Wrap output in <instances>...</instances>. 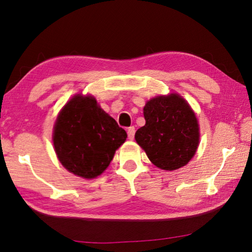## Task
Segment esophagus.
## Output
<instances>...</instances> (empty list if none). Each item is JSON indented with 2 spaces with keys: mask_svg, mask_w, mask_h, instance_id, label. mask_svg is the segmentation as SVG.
Here are the masks:
<instances>
[{
  "mask_svg": "<svg viewBox=\"0 0 252 252\" xmlns=\"http://www.w3.org/2000/svg\"><path fill=\"white\" fill-rule=\"evenodd\" d=\"M134 134H135V127L134 126H130L129 129H127V138L130 140H133L134 139Z\"/></svg>",
  "mask_w": 252,
  "mask_h": 252,
  "instance_id": "34e87169",
  "label": "esophagus"
}]
</instances>
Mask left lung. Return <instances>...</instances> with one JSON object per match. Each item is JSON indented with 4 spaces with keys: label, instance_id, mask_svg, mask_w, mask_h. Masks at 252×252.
Wrapping results in <instances>:
<instances>
[{
    "label": "left lung",
    "instance_id": "obj_1",
    "mask_svg": "<svg viewBox=\"0 0 252 252\" xmlns=\"http://www.w3.org/2000/svg\"><path fill=\"white\" fill-rule=\"evenodd\" d=\"M145 125L135 141L155 166L174 171L185 166L196 153L199 126L194 111L180 94L158 95L143 108Z\"/></svg>",
    "mask_w": 252,
    "mask_h": 252
}]
</instances>
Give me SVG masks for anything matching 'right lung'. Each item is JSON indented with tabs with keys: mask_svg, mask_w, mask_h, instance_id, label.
<instances>
[{
	"mask_svg": "<svg viewBox=\"0 0 252 252\" xmlns=\"http://www.w3.org/2000/svg\"><path fill=\"white\" fill-rule=\"evenodd\" d=\"M126 139V132L93 95H74L54 126L53 142L59 162L70 173L88 180L103 173Z\"/></svg>",
	"mask_w": 252,
	"mask_h": 252,
	"instance_id": "obj_1",
	"label": "right lung"
}]
</instances>
